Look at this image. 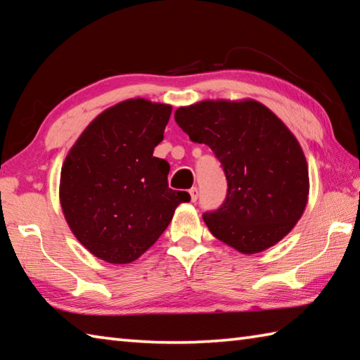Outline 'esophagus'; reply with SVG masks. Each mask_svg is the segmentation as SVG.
<instances>
[{
	"mask_svg": "<svg viewBox=\"0 0 360 360\" xmlns=\"http://www.w3.org/2000/svg\"><path fill=\"white\" fill-rule=\"evenodd\" d=\"M190 198H192V202H196V200H198V188L196 187L190 188Z\"/></svg>",
	"mask_w": 360,
	"mask_h": 360,
	"instance_id": "1",
	"label": "esophagus"
}]
</instances>
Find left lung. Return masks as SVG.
<instances>
[{
	"label": "left lung",
	"instance_id": "8db88e82",
	"mask_svg": "<svg viewBox=\"0 0 360 360\" xmlns=\"http://www.w3.org/2000/svg\"><path fill=\"white\" fill-rule=\"evenodd\" d=\"M174 120L209 145L227 179L224 204L202 219L212 235L241 254H258L292 231L309 195L307 158L275 114L257 101H202Z\"/></svg>",
	"mask_w": 360,
	"mask_h": 360
}]
</instances>
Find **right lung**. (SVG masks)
Wrapping results in <instances>:
<instances>
[{
  "label": "right lung",
  "mask_w": 360,
  "mask_h": 360,
  "mask_svg": "<svg viewBox=\"0 0 360 360\" xmlns=\"http://www.w3.org/2000/svg\"><path fill=\"white\" fill-rule=\"evenodd\" d=\"M172 106L128 98L91 122L60 174V204L82 246L112 264L150 249L170 224L187 192L168 188L167 160L153 156Z\"/></svg>",
  "instance_id": "add662e5"
}]
</instances>
